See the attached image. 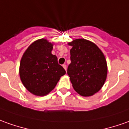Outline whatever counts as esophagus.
Returning <instances> with one entry per match:
<instances>
[{"mask_svg": "<svg viewBox=\"0 0 129 129\" xmlns=\"http://www.w3.org/2000/svg\"><path fill=\"white\" fill-rule=\"evenodd\" d=\"M62 67H63V68H64V70H67V65H66V64H63Z\"/></svg>", "mask_w": 129, "mask_h": 129, "instance_id": "34e87169", "label": "esophagus"}]
</instances>
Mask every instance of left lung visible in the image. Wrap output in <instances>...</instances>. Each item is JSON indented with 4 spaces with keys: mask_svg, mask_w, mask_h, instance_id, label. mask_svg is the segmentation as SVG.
Segmentation results:
<instances>
[{
    "mask_svg": "<svg viewBox=\"0 0 129 129\" xmlns=\"http://www.w3.org/2000/svg\"><path fill=\"white\" fill-rule=\"evenodd\" d=\"M68 45L72 49L67 74L72 86L81 95L91 96L101 89L107 79L105 55L95 43L86 39H75Z\"/></svg>",
    "mask_w": 129,
    "mask_h": 129,
    "instance_id": "left-lung-1",
    "label": "left lung"
}]
</instances>
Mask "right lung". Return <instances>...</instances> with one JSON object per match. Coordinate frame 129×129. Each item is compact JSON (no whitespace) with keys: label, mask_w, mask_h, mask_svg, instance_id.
<instances>
[{"label":"right lung","mask_w":129,"mask_h":129,"mask_svg":"<svg viewBox=\"0 0 129 129\" xmlns=\"http://www.w3.org/2000/svg\"><path fill=\"white\" fill-rule=\"evenodd\" d=\"M53 43L46 39L32 43L22 55L19 76L26 88L35 95L44 96L52 91L60 77L66 74L53 55Z\"/></svg>","instance_id":"obj_1"}]
</instances>
